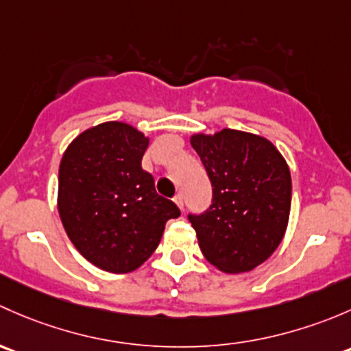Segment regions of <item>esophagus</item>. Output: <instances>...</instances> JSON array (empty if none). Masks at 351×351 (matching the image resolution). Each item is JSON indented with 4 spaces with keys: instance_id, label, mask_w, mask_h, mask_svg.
<instances>
[{
    "instance_id": "34e87169",
    "label": "esophagus",
    "mask_w": 351,
    "mask_h": 351,
    "mask_svg": "<svg viewBox=\"0 0 351 351\" xmlns=\"http://www.w3.org/2000/svg\"><path fill=\"white\" fill-rule=\"evenodd\" d=\"M174 202L177 206H179V209H184V199H182V196H180V194H176Z\"/></svg>"
}]
</instances>
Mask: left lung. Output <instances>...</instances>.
<instances>
[{
	"mask_svg": "<svg viewBox=\"0 0 351 351\" xmlns=\"http://www.w3.org/2000/svg\"><path fill=\"white\" fill-rule=\"evenodd\" d=\"M191 145L213 184L211 208L189 216L202 255L225 274L250 272L277 250L287 230V162L265 136L233 128L193 133Z\"/></svg>",
	"mask_w": 351,
	"mask_h": 351,
	"instance_id": "left-lung-1",
	"label": "left lung"
}]
</instances>
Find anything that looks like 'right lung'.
I'll list each match as a JSON object with an SVG mask.
<instances>
[{
    "instance_id": "1",
    "label": "right lung",
    "mask_w": 351,
    "mask_h": 351,
    "mask_svg": "<svg viewBox=\"0 0 351 351\" xmlns=\"http://www.w3.org/2000/svg\"><path fill=\"white\" fill-rule=\"evenodd\" d=\"M149 140L128 123L104 121L79 133L60 158V221L79 254L106 272L142 267L180 215L142 169Z\"/></svg>"
}]
</instances>
